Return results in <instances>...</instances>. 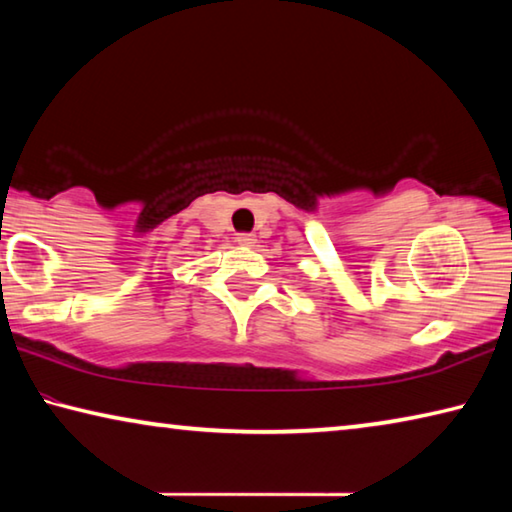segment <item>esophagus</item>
<instances>
[{
	"instance_id": "obj_1",
	"label": "esophagus",
	"mask_w": 512,
	"mask_h": 512,
	"mask_svg": "<svg viewBox=\"0 0 512 512\" xmlns=\"http://www.w3.org/2000/svg\"><path fill=\"white\" fill-rule=\"evenodd\" d=\"M237 241H239L241 246H253L257 239H255L253 235H239V237H237Z\"/></svg>"
}]
</instances>
